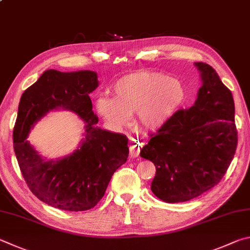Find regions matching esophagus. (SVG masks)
Segmentation results:
<instances>
[{"label":"esophagus","instance_id":"obj_1","mask_svg":"<svg viewBox=\"0 0 250 250\" xmlns=\"http://www.w3.org/2000/svg\"><path fill=\"white\" fill-rule=\"evenodd\" d=\"M141 149H142V144L139 142L134 141L129 145V155H130V157H132V158L137 157L139 155V152H141Z\"/></svg>","mask_w":250,"mask_h":250}]
</instances>
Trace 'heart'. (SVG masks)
Segmentation results:
<instances>
[{
    "label": "heart",
    "mask_w": 250,
    "mask_h": 250,
    "mask_svg": "<svg viewBox=\"0 0 250 250\" xmlns=\"http://www.w3.org/2000/svg\"><path fill=\"white\" fill-rule=\"evenodd\" d=\"M114 99L100 96L95 106L104 120L115 127L128 124L136 113L137 124L145 130H159L167 125L185 103L186 87L177 79L160 72L126 76L113 86Z\"/></svg>",
    "instance_id": "1"
}]
</instances>
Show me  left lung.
<instances>
[{
    "mask_svg": "<svg viewBox=\"0 0 250 250\" xmlns=\"http://www.w3.org/2000/svg\"><path fill=\"white\" fill-rule=\"evenodd\" d=\"M194 64L203 84L193 106L179 109L141 150L156 167L151 191L167 203L186 202L215 187L237 147L233 94L211 65Z\"/></svg>",
    "mask_w": 250,
    "mask_h": 250,
    "instance_id": "left-lung-1",
    "label": "left lung"
}]
</instances>
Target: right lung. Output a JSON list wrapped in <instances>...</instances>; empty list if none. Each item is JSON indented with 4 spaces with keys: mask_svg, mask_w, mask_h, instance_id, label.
<instances>
[{
    "mask_svg": "<svg viewBox=\"0 0 250 250\" xmlns=\"http://www.w3.org/2000/svg\"><path fill=\"white\" fill-rule=\"evenodd\" d=\"M98 85L96 72L51 69L21 94L13 132L16 159L29 190L52 208L71 212L94 208L114 172L127 160V137L95 126L99 120L89 94ZM59 107L70 109L86 122V135L72 155L46 162L25 138L35 122Z\"/></svg>",
    "mask_w": 250,
    "mask_h": 250,
    "instance_id": "right-lung-1",
    "label": "right lung"
}]
</instances>
